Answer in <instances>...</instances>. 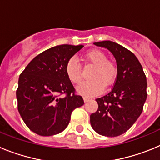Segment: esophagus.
<instances>
[{"instance_id":"34e87169","label":"esophagus","mask_w":160,"mask_h":160,"mask_svg":"<svg viewBox=\"0 0 160 160\" xmlns=\"http://www.w3.org/2000/svg\"><path fill=\"white\" fill-rule=\"evenodd\" d=\"M83 99H84L85 102H88L89 100L90 99V98H88V97H83Z\"/></svg>"}]
</instances>
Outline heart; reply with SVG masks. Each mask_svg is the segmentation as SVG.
<instances>
[{
    "instance_id": "1",
    "label": "heart",
    "mask_w": 160,
    "mask_h": 160,
    "mask_svg": "<svg viewBox=\"0 0 160 160\" xmlns=\"http://www.w3.org/2000/svg\"><path fill=\"white\" fill-rule=\"evenodd\" d=\"M87 61L95 66L92 73V80L82 82L76 88L77 92L82 95L94 96L101 93L104 88L114 82L117 74V68L113 62L107 60V56L99 49H93L85 54ZM66 74L73 83L80 82L82 70L80 64L74 58H72L66 65Z\"/></svg>"
}]
</instances>
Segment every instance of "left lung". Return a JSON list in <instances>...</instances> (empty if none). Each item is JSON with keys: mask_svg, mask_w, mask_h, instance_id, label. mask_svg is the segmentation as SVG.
<instances>
[{"mask_svg": "<svg viewBox=\"0 0 160 160\" xmlns=\"http://www.w3.org/2000/svg\"><path fill=\"white\" fill-rule=\"evenodd\" d=\"M114 55L117 78L112 90L96 98L98 108L90 114V124L99 135L115 137L131 128L140 116L147 99V78L132 52L111 41L94 42Z\"/></svg>", "mask_w": 160, "mask_h": 160, "instance_id": "left-lung-1", "label": "left lung"}]
</instances>
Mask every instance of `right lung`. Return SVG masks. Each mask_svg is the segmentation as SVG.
<instances>
[{"mask_svg":"<svg viewBox=\"0 0 160 160\" xmlns=\"http://www.w3.org/2000/svg\"><path fill=\"white\" fill-rule=\"evenodd\" d=\"M83 46L60 45L34 58L21 73L17 90L18 108L28 128L50 136L64 131L72 111L84 104L66 74V65ZM66 93V97L60 94Z\"/></svg>","mask_w":160,"mask_h":160,"instance_id":"1","label":"right lung"}]
</instances>
